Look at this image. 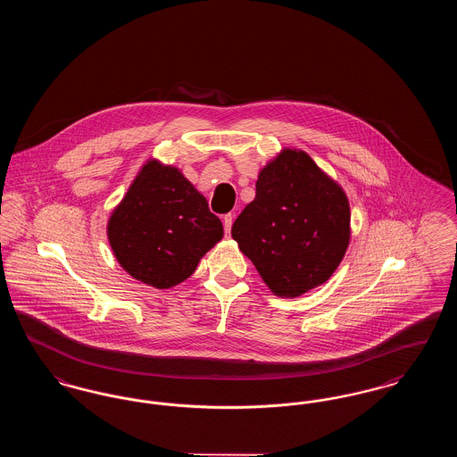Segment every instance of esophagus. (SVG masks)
<instances>
[{"mask_svg":"<svg viewBox=\"0 0 457 457\" xmlns=\"http://www.w3.org/2000/svg\"><path fill=\"white\" fill-rule=\"evenodd\" d=\"M222 224H224V233L229 235L231 233V226H233V214H226L222 218Z\"/></svg>","mask_w":457,"mask_h":457,"instance_id":"34e87169","label":"esophagus"}]
</instances>
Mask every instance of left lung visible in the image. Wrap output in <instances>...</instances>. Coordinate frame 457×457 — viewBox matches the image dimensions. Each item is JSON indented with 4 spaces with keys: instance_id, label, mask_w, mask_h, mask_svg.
<instances>
[{
    "instance_id": "obj_1",
    "label": "left lung",
    "mask_w": 457,
    "mask_h": 457,
    "mask_svg": "<svg viewBox=\"0 0 457 457\" xmlns=\"http://www.w3.org/2000/svg\"><path fill=\"white\" fill-rule=\"evenodd\" d=\"M255 187V198L235 220L231 237L263 283L281 298L326 283L351 238L345 190L298 149H283L269 161Z\"/></svg>"
}]
</instances>
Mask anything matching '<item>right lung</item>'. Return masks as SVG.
I'll list each match as a JSON object with an SVG mask.
<instances>
[{
    "label": "right lung",
    "instance_id": "right-lung-1",
    "mask_svg": "<svg viewBox=\"0 0 457 457\" xmlns=\"http://www.w3.org/2000/svg\"><path fill=\"white\" fill-rule=\"evenodd\" d=\"M218 216L174 166L149 159L108 220L118 263L133 279L157 289L183 283L222 238Z\"/></svg>",
    "mask_w": 457,
    "mask_h": 457
}]
</instances>
